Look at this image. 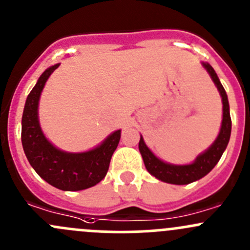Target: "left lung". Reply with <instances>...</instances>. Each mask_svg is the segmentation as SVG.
Here are the masks:
<instances>
[{
  "label": "left lung",
  "instance_id": "left-lung-1",
  "mask_svg": "<svg viewBox=\"0 0 250 250\" xmlns=\"http://www.w3.org/2000/svg\"><path fill=\"white\" fill-rule=\"evenodd\" d=\"M204 69L210 75L211 80L215 83L216 88L220 92L221 99H223V122H221L220 132H219L218 138L210 145V147L203 153H201L195 162L191 165H170L161 161L160 158L156 157L150 148L146 146L143 137H140L139 141V151L143 156L144 163L147 169V172L157 178L158 180L165 181V183L175 184V185H186V184L193 183L198 179L203 178L207 175L219 162L220 157L223 156L226 146H228L229 140L231 135V116H230V105H229L228 95H226L225 89L223 84L219 81L218 75L215 74L213 67L208 62H202Z\"/></svg>",
  "mask_w": 250,
  "mask_h": 250
}]
</instances>
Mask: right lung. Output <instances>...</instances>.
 Returning <instances> with one entry per match:
<instances>
[{
    "label": "right lung",
    "mask_w": 250,
    "mask_h": 250,
    "mask_svg": "<svg viewBox=\"0 0 250 250\" xmlns=\"http://www.w3.org/2000/svg\"><path fill=\"white\" fill-rule=\"evenodd\" d=\"M59 64L48 67L27 95L21 118V143L27 161L43 180L62 191H80L103 180L121 139V130L85 152H65L47 140L40 127L39 102L42 89Z\"/></svg>",
    "instance_id": "1"
}]
</instances>
